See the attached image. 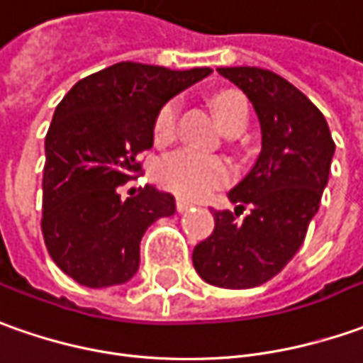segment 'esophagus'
<instances>
[{"instance_id": "esophagus-1", "label": "esophagus", "mask_w": 363, "mask_h": 363, "mask_svg": "<svg viewBox=\"0 0 363 363\" xmlns=\"http://www.w3.org/2000/svg\"><path fill=\"white\" fill-rule=\"evenodd\" d=\"M191 206H194V203H191V201H187V199H182V198L176 199V210L179 211V213H182V211H187Z\"/></svg>"}]
</instances>
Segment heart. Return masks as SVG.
<instances>
[{"label":"heart","mask_w":363,"mask_h":363,"mask_svg":"<svg viewBox=\"0 0 363 363\" xmlns=\"http://www.w3.org/2000/svg\"><path fill=\"white\" fill-rule=\"evenodd\" d=\"M211 106L225 130L232 128L233 123L247 121V101L240 91L233 89L220 91L211 97ZM177 116H179V104L176 99H169L160 108L153 119L155 143L169 142L176 135ZM230 176L232 169L221 157L187 150V147L164 155L155 167V177L160 186L189 199L206 198L213 189L223 186Z\"/></svg>","instance_id":"heart-1"}]
</instances>
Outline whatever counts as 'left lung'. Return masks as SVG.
<instances>
[{
    "label": "left lung",
    "instance_id": "1",
    "mask_svg": "<svg viewBox=\"0 0 363 363\" xmlns=\"http://www.w3.org/2000/svg\"><path fill=\"white\" fill-rule=\"evenodd\" d=\"M252 101L262 125V152L252 172L228 194L235 213L216 211L210 238L194 247L199 278L247 289L279 274L303 244L328 186L335 143L323 113L281 75L262 67H220ZM245 203L252 211L235 220Z\"/></svg>",
    "mask_w": 363,
    "mask_h": 363
}]
</instances>
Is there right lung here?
<instances>
[{"instance_id":"add662e5","label":"right lung","mask_w":363,"mask_h":363,"mask_svg":"<svg viewBox=\"0 0 363 363\" xmlns=\"http://www.w3.org/2000/svg\"><path fill=\"white\" fill-rule=\"evenodd\" d=\"M211 74L119 62L79 79L55 108L45 135L41 233L55 266L87 288L125 284L140 267V242L174 196L145 186L121 199L142 174L153 119L167 99Z\"/></svg>"}]
</instances>
